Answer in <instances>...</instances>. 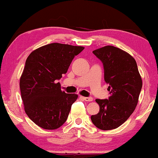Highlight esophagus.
Segmentation results:
<instances>
[{"label": "esophagus", "instance_id": "obj_1", "mask_svg": "<svg viewBox=\"0 0 158 158\" xmlns=\"http://www.w3.org/2000/svg\"><path fill=\"white\" fill-rule=\"evenodd\" d=\"M82 99H84V100L87 101V102H91V101H93V97H83Z\"/></svg>", "mask_w": 158, "mask_h": 158}]
</instances>
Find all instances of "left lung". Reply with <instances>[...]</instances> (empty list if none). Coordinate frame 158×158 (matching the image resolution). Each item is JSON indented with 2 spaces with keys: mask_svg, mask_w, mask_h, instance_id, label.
Instances as JSON below:
<instances>
[{
  "mask_svg": "<svg viewBox=\"0 0 158 158\" xmlns=\"http://www.w3.org/2000/svg\"><path fill=\"white\" fill-rule=\"evenodd\" d=\"M104 66L105 81L109 85L108 99H96L99 111L92 115V123L101 130L115 129L131 115L138 103L142 79L137 63L129 53L114 46L94 50Z\"/></svg>",
  "mask_w": 158,
  "mask_h": 158,
  "instance_id": "1",
  "label": "left lung"
}]
</instances>
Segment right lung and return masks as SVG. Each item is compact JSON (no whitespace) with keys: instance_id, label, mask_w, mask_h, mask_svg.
<instances>
[{"instance_id":"add662e5","label":"right lung","mask_w":158,"mask_h":158,"mask_svg":"<svg viewBox=\"0 0 158 158\" xmlns=\"http://www.w3.org/2000/svg\"><path fill=\"white\" fill-rule=\"evenodd\" d=\"M84 47L52 43L33 50L20 78L23 108L34 123L47 130L59 128L68 119L76 94H66L57 82Z\"/></svg>"}]
</instances>
